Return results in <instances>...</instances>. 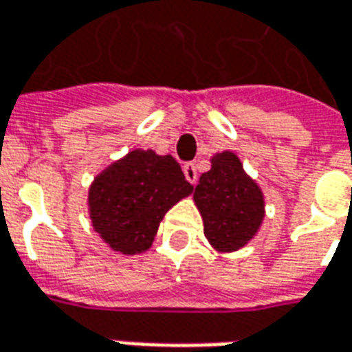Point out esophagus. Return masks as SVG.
Masks as SVG:
<instances>
[{
    "mask_svg": "<svg viewBox=\"0 0 352 352\" xmlns=\"http://www.w3.org/2000/svg\"><path fill=\"white\" fill-rule=\"evenodd\" d=\"M183 171H184V177H186V181L190 184H196L198 183V168H196V164H184L183 166Z\"/></svg>",
    "mask_w": 352,
    "mask_h": 352,
    "instance_id": "1",
    "label": "esophagus"
}]
</instances>
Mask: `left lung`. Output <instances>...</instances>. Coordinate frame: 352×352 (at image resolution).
<instances>
[{"label":"left lung","instance_id":"obj_1","mask_svg":"<svg viewBox=\"0 0 352 352\" xmlns=\"http://www.w3.org/2000/svg\"><path fill=\"white\" fill-rule=\"evenodd\" d=\"M194 201L204 219V234L221 252L249 243L264 221L262 190L230 151L214 154L211 169L199 177Z\"/></svg>","mask_w":352,"mask_h":352}]
</instances>
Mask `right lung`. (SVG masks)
I'll list each match as a JSON object with an SVG mask.
<instances>
[{"label":"right lung","instance_id":"add662e5","mask_svg":"<svg viewBox=\"0 0 352 352\" xmlns=\"http://www.w3.org/2000/svg\"><path fill=\"white\" fill-rule=\"evenodd\" d=\"M192 194L173 156L131 151L94 179L88 207L94 230L122 254L146 251L164 214Z\"/></svg>","mask_w":352,"mask_h":352}]
</instances>
